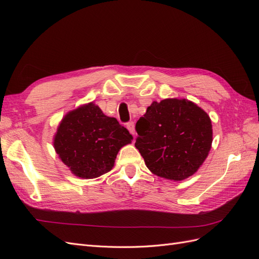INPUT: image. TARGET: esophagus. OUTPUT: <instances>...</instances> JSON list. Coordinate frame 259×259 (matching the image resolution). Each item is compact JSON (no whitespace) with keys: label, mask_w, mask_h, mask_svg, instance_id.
I'll return each mask as SVG.
<instances>
[{"label":"esophagus","mask_w":259,"mask_h":259,"mask_svg":"<svg viewBox=\"0 0 259 259\" xmlns=\"http://www.w3.org/2000/svg\"><path fill=\"white\" fill-rule=\"evenodd\" d=\"M126 127H127V130L130 131V133H131L132 135H135V123L134 122H133V121L128 122L126 124Z\"/></svg>","instance_id":"esophagus-1"}]
</instances>
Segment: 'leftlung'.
<instances>
[{
	"instance_id": "1",
	"label": "left lung",
	"mask_w": 259,
	"mask_h": 259,
	"mask_svg": "<svg viewBox=\"0 0 259 259\" xmlns=\"http://www.w3.org/2000/svg\"><path fill=\"white\" fill-rule=\"evenodd\" d=\"M135 147L156 176L183 180L207 158L213 130L207 113L187 99L153 101L136 123Z\"/></svg>"
}]
</instances>
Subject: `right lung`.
<instances>
[{"label":"right lung","mask_w":259,"mask_h":259,"mask_svg":"<svg viewBox=\"0 0 259 259\" xmlns=\"http://www.w3.org/2000/svg\"><path fill=\"white\" fill-rule=\"evenodd\" d=\"M130 132L94 103L68 112L54 137L60 160L75 176L92 179L111 170L120 149L132 143Z\"/></svg>","instance_id":"add662e5"}]
</instances>
